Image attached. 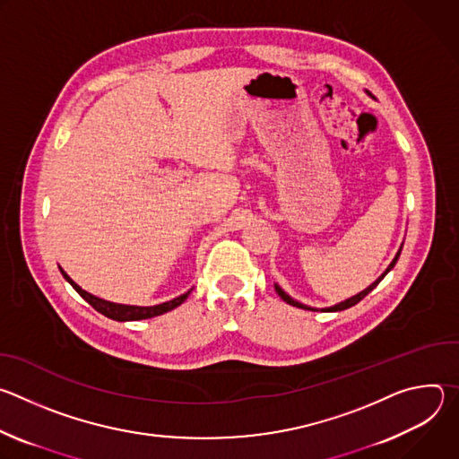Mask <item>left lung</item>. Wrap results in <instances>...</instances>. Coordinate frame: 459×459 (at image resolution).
Segmentation results:
<instances>
[{"mask_svg":"<svg viewBox=\"0 0 459 459\" xmlns=\"http://www.w3.org/2000/svg\"><path fill=\"white\" fill-rule=\"evenodd\" d=\"M400 254H402V250H398V254L394 255V259H392V264L386 267V271L372 283V285H368L365 290H361L359 294H356V296H352V298H349V299H345V301H342V303H338V305H334V307H329V308H323V310H333V312H336V310H345V308H349V307H352V305H356V303H359L385 276H386V273L392 269V267H394L396 265V261H398V257H400ZM274 289H276V292L280 294V298L283 299V301H287L289 305H292V307H298V308H305V310H316V308H310V307H307V305H303V303H299V301H296V299H292L280 285H274Z\"/></svg>","mask_w":459,"mask_h":459,"instance_id":"8db88e82","label":"left lung"}]
</instances>
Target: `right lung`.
Here are the masks:
<instances>
[{"mask_svg": "<svg viewBox=\"0 0 459 459\" xmlns=\"http://www.w3.org/2000/svg\"><path fill=\"white\" fill-rule=\"evenodd\" d=\"M61 271V274H63V278L67 280L73 287H74V290L89 303V305H92L98 312H101L103 316H107V317H110V319H116V321H138V319H149V317H154V316H160V314H165V312H169V310H172V308H176V307H179L186 298H188V294H190V290H186L185 294H181V296H178V298H174V299H170V301H165V303H160V305H154V307H138V305H121V303H112V301H107V299H101V298H98V296H94V294H91V292H87V290H83L78 283H74L71 278H69V274L65 273L63 269H59Z\"/></svg>", "mask_w": 459, "mask_h": 459, "instance_id": "add662e5", "label": "right lung"}]
</instances>
